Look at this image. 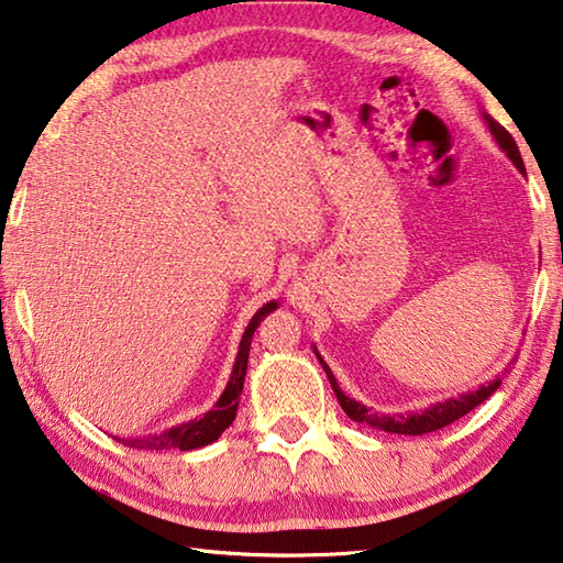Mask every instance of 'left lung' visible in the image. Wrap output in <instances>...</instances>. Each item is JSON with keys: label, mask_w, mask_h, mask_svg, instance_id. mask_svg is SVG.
<instances>
[{"label": "left lung", "mask_w": 563, "mask_h": 563, "mask_svg": "<svg viewBox=\"0 0 563 563\" xmlns=\"http://www.w3.org/2000/svg\"><path fill=\"white\" fill-rule=\"evenodd\" d=\"M485 120V125L489 130V135L495 137V142L499 145V150L505 152V155L512 159V165L525 172V162H522V155H519V147L517 142L512 140V135L499 125V122L495 118H489L487 112H479ZM317 360H320L322 369L327 374V379H330L334 394H336V401H340V406L344 408V413L352 418V421L356 423H366L372 428H379V431H386V433H401V435H423V433H431V431H441V428H445L448 423L457 421V418H463L465 413L473 411L475 406H479L483 401H487L489 396H493L499 384H503V379L499 376H495L493 382L487 384H479L475 391H467V394H460L457 398H445V401H435L428 408H423V411L418 413H396V416H386V413H374L372 408H366L364 404L354 401V398L346 396L340 384H336L334 374L330 366H327V362L320 356V352L314 350Z\"/></svg>", "instance_id": "8db88e82"}]
</instances>
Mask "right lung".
I'll return each mask as SVG.
<instances>
[{
	"instance_id": "obj_1",
	"label": "right lung",
	"mask_w": 563,
	"mask_h": 563,
	"mask_svg": "<svg viewBox=\"0 0 563 563\" xmlns=\"http://www.w3.org/2000/svg\"><path fill=\"white\" fill-rule=\"evenodd\" d=\"M280 302H265L263 308L251 317L246 332L241 336L236 362H233V372L229 376V384L219 396V401L213 404L211 411L203 413L201 418H194V421L172 426L167 431L155 433V435H142V438H122V443L130 448H137V451H165V448H179V451H194V448H203L213 441H219V435L227 431L233 423L239 411V396L243 391V379H246L249 369V352H251V340L253 332L258 330V324L268 317ZM120 441V438H118Z\"/></svg>"
}]
</instances>
